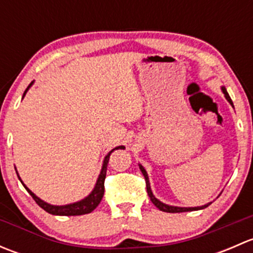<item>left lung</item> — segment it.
<instances>
[{
	"instance_id": "8db88e82",
	"label": "left lung",
	"mask_w": 253,
	"mask_h": 253,
	"mask_svg": "<svg viewBox=\"0 0 253 253\" xmlns=\"http://www.w3.org/2000/svg\"><path fill=\"white\" fill-rule=\"evenodd\" d=\"M221 90H223L224 95H225L226 100L229 101V103L231 104V106H234L233 104V100H231V98L229 96L228 91H226V89L224 88V86H221ZM139 169H141L143 176H144L145 178V185H147V192H148V196H149L150 201L153 202V205L157 207L158 209H160V211H167V213H182V211H200V209H205L208 207L211 203H207L205 206H201V207H190V208H185V207H174V206H169V205H165V203L160 202L159 200H157V198L154 197V195H153L152 190H150V183H149V178H148V174L147 171H145L144 168L142 167L141 164H139Z\"/></svg>"
}]
</instances>
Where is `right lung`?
<instances>
[{
  "label": "right lung",
  "instance_id": "right-lung-1",
  "mask_svg": "<svg viewBox=\"0 0 253 253\" xmlns=\"http://www.w3.org/2000/svg\"><path fill=\"white\" fill-rule=\"evenodd\" d=\"M32 84H33V82L29 84V85H28V88L25 89L24 94H23V98H24V95H25V93L28 91V89L32 86ZM115 149H125V147L124 145H120V147H116ZM115 149H112L111 152H109V154L106 155L105 159H104L100 175H99L98 181H96V183H95V187H94V190L91 191L90 195L86 196L85 198H83V200L78 201V202H76V203H71V205H66V206L48 205V203L44 202L42 200H40L39 197H37V196H35L34 193H33L32 191H30L29 188H28L27 186L23 183V181L20 180L19 176H18V178H19L20 182L23 183V186L25 187V190L30 193V196L33 197V200L38 203V206L42 207V208L44 209L45 211H47V213L53 214V215H83V214L91 213V211H93L94 209L99 206V203L101 202V200H103L104 190H105V187H104V181H105V177H106V169H108L109 159H110L111 153L114 152Z\"/></svg>",
  "mask_w": 253,
  "mask_h": 253
}]
</instances>
